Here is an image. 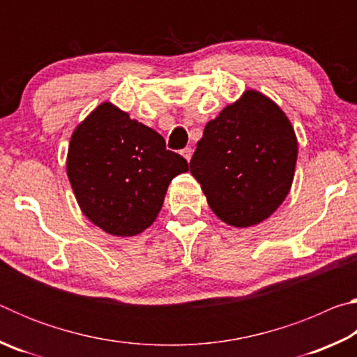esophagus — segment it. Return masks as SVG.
Segmentation results:
<instances>
[{
  "mask_svg": "<svg viewBox=\"0 0 357 357\" xmlns=\"http://www.w3.org/2000/svg\"><path fill=\"white\" fill-rule=\"evenodd\" d=\"M192 153H193L192 148H184L183 151H181V154H183V155L185 157V160H187V162H189V160L192 159Z\"/></svg>",
  "mask_w": 357,
  "mask_h": 357,
  "instance_id": "esophagus-1",
  "label": "esophagus"
}]
</instances>
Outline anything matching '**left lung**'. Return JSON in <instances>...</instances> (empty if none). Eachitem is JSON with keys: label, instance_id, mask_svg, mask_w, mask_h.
Listing matches in <instances>:
<instances>
[{"label": "left lung", "instance_id": "left-lung-1", "mask_svg": "<svg viewBox=\"0 0 357 357\" xmlns=\"http://www.w3.org/2000/svg\"><path fill=\"white\" fill-rule=\"evenodd\" d=\"M298 140L288 118L257 91L209 121L190 160L209 208L228 225L263 222L288 195Z\"/></svg>", "mask_w": 357, "mask_h": 357}]
</instances>
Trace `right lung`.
Returning a JSON list of instances; mask_svg holds the SVG:
<instances>
[{"label":"right lung","instance_id":"obj_1","mask_svg":"<svg viewBox=\"0 0 357 357\" xmlns=\"http://www.w3.org/2000/svg\"><path fill=\"white\" fill-rule=\"evenodd\" d=\"M189 170L183 155L148 126L100 104L75 129L68 176L83 214L113 236H135L155 220L172 179Z\"/></svg>","mask_w":357,"mask_h":357}]
</instances>
